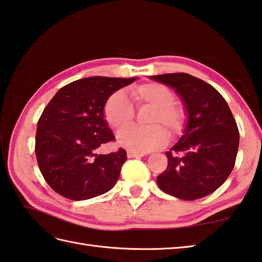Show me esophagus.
I'll return each instance as SVG.
<instances>
[{
  "label": "esophagus",
  "instance_id": "34e87169",
  "mask_svg": "<svg viewBox=\"0 0 262 262\" xmlns=\"http://www.w3.org/2000/svg\"><path fill=\"white\" fill-rule=\"evenodd\" d=\"M144 156H145V153H143V152H136V151H132V150L127 151L128 158H142Z\"/></svg>",
  "mask_w": 262,
  "mask_h": 262
}]
</instances>
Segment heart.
<instances>
[{
  "label": "heart",
  "mask_w": 262,
  "mask_h": 262,
  "mask_svg": "<svg viewBox=\"0 0 262 262\" xmlns=\"http://www.w3.org/2000/svg\"><path fill=\"white\" fill-rule=\"evenodd\" d=\"M138 107L151 106L145 125L148 127H128L117 135L118 143L132 151L147 152L158 150L170 136L181 134L185 126L186 114L184 107L175 102V95L167 86L159 83H145L132 91ZM104 117L112 128L121 129L134 119V107L125 92L117 91L109 96L104 105Z\"/></svg>",
  "instance_id": "b5f03b06"
}]
</instances>
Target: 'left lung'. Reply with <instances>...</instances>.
Returning a JSON list of instances; mask_svg holds the SVG:
<instances>
[{
	"mask_svg": "<svg viewBox=\"0 0 262 262\" xmlns=\"http://www.w3.org/2000/svg\"><path fill=\"white\" fill-rule=\"evenodd\" d=\"M175 90L187 121L182 137L166 152L168 166L157 183L182 200L201 199L223 185L236 160L239 133L227 102L210 84L185 73L150 76Z\"/></svg>",
	"mask_w": 262,
	"mask_h": 262,
	"instance_id": "left-lung-1",
	"label": "left lung"
}]
</instances>
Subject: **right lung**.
Listing matches in <instances>:
<instances>
[{
    "label": "right lung",
    "instance_id": "right-lung-1",
    "mask_svg": "<svg viewBox=\"0 0 262 262\" xmlns=\"http://www.w3.org/2000/svg\"><path fill=\"white\" fill-rule=\"evenodd\" d=\"M134 78L89 77L63 86L46 105L37 122L35 152L46 183L74 201L104 194L116 185L126 151L97 155L114 141L104 119L106 100Z\"/></svg>",
    "mask_w": 262,
    "mask_h": 262
}]
</instances>
